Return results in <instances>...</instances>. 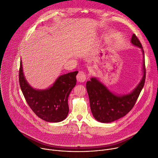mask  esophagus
I'll list each match as a JSON object with an SVG mask.
<instances>
[{
	"label": "esophagus",
	"instance_id": "esophagus-1",
	"mask_svg": "<svg viewBox=\"0 0 158 158\" xmlns=\"http://www.w3.org/2000/svg\"><path fill=\"white\" fill-rule=\"evenodd\" d=\"M86 78H87L86 73L83 71H80L78 72L77 76V78L78 81H80V82L84 81L85 80H86Z\"/></svg>",
	"mask_w": 158,
	"mask_h": 158
}]
</instances>
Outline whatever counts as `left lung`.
Instances as JSON below:
<instances>
[{
    "instance_id": "obj_1",
    "label": "left lung",
    "mask_w": 158,
    "mask_h": 158,
    "mask_svg": "<svg viewBox=\"0 0 158 158\" xmlns=\"http://www.w3.org/2000/svg\"><path fill=\"white\" fill-rule=\"evenodd\" d=\"M131 42L133 45L141 48L144 55L142 45L135 34L132 35ZM143 63V78L137 87L129 94L116 95L95 78H92L90 81L87 82L86 88L90 109L95 119L100 122L110 123L125 116L132 110L145 83L146 71L144 57Z\"/></svg>"
}]
</instances>
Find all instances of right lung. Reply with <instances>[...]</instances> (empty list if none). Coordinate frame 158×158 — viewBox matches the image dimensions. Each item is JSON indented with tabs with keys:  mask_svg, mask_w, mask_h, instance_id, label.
I'll return each mask as SVG.
<instances>
[{
	"mask_svg": "<svg viewBox=\"0 0 158 158\" xmlns=\"http://www.w3.org/2000/svg\"><path fill=\"white\" fill-rule=\"evenodd\" d=\"M78 71L60 76L53 85L48 89H33L27 82L20 62L19 82L25 100L33 113L48 122H59L64 120L69 112L68 97L76 85Z\"/></svg>",
	"mask_w": 158,
	"mask_h": 158,
	"instance_id": "obj_1",
	"label": "right lung"
}]
</instances>
